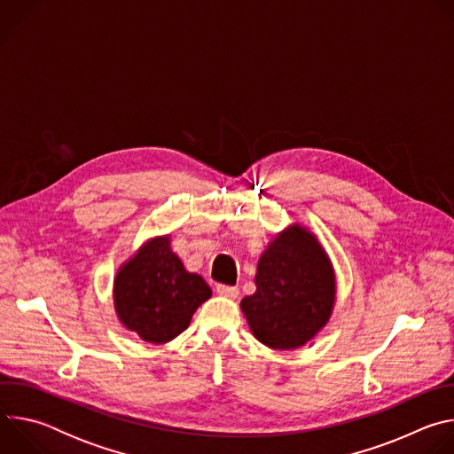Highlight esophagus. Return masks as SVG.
<instances>
[{
  "instance_id": "34e87169",
  "label": "esophagus",
  "mask_w": 454,
  "mask_h": 454,
  "mask_svg": "<svg viewBox=\"0 0 454 454\" xmlns=\"http://www.w3.org/2000/svg\"><path fill=\"white\" fill-rule=\"evenodd\" d=\"M217 293L224 298H230V300H235L239 296V287H233V286H224V284H219L217 286Z\"/></svg>"
}]
</instances>
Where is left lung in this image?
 Instances as JSON below:
<instances>
[{"instance_id": "left-lung-1", "label": "left lung", "mask_w": 454, "mask_h": 454, "mask_svg": "<svg viewBox=\"0 0 454 454\" xmlns=\"http://www.w3.org/2000/svg\"><path fill=\"white\" fill-rule=\"evenodd\" d=\"M256 291L240 301L253 336L275 350H294L327 325L336 301V273L309 228L291 224L258 258Z\"/></svg>"}]
</instances>
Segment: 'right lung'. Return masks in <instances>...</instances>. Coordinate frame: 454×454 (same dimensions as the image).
<instances>
[{
    "instance_id": "obj_1",
    "label": "right lung",
    "mask_w": 454,
    "mask_h": 454,
    "mask_svg": "<svg viewBox=\"0 0 454 454\" xmlns=\"http://www.w3.org/2000/svg\"><path fill=\"white\" fill-rule=\"evenodd\" d=\"M212 296L201 275L184 270L170 235L149 239L118 268L113 284L121 325L144 341L163 345L179 336L193 312Z\"/></svg>"
}]
</instances>
